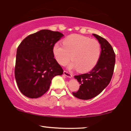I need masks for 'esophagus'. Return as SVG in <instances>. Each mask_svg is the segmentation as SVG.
I'll return each mask as SVG.
<instances>
[{
	"label": "esophagus",
	"instance_id": "esophagus-1",
	"mask_svg": "<svg viewBox=\"0 0 131 131\" xmlns=\"http://www.w3.org/2000/svg\"><path fill=\"white\" fill-rule=\"evenodd\" d=\"M64 74L66 75V77H69V78H71L72 77H73V75L71 74H70L69 72L67 71H64Z\"/></svg>",
	"mask_w": 131,
	"mask_h": 131
}]
</instances>
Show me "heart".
<instances>
[{
	"label": "heart",
	"mask_w": 131,
	"mask_h": 131,
	"mask_svg": "<svg viewBox=\"0 0 131 131\" xmlns=\"http://www.w3.org/2000/svg\"><path fill=\"white\" fill-rule=\"evenodd\" d=\"M63 45L56 43L52 48L55 58L61 66H66L70 58L73 61L70 69H77L85 73L95 67L99 60L101 48L97 40L78 34L68 36L63 40Z\"/></svg>",
	"instance_id": "obj_1"
}]
</instances>
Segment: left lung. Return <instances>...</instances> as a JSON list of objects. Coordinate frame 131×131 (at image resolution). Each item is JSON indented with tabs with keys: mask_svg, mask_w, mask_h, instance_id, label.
Segmentation results:
<instances>
[{
	"mask_svg": "<svg viewBox=\"0 0 131 131\" xmlns=\"http://www.w3.org/2000/svg\"><path fill=\"white\" fill-rule=\"evenodd\" d=\"M93 35L101 47L99 60L95 67L88 73L75 75L80 84L79 90L73 92L80 99L89 100L99 94L109 84L112 77L115 64V54L111 45L105 38L96 34Z\"/></svg>",
	"mask_w": 131,
	"mask_h": 131,
	"instance_id": "1",
	"label": "left lung"
}]
</instances>
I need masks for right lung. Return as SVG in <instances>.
<instances>
[{
  "label": "right lung",
  "instance_id": "add662e5",
  "mask_svg": "<svg viewBox=\"0 0 131 131\" xmlns=\"http://www.w3.org/2000/svg\"><path fill=\"white\" fill-rule=\"evenodd\" d=\"M63 36L59 32L42 29L28 36L19 45L15 75L24 96L41 97L48 90L52 79L63 74L52 52L53 46Z\"/></svg>",
  "mask_w": 131,
  "mask_h": 131
}]
</instances>
